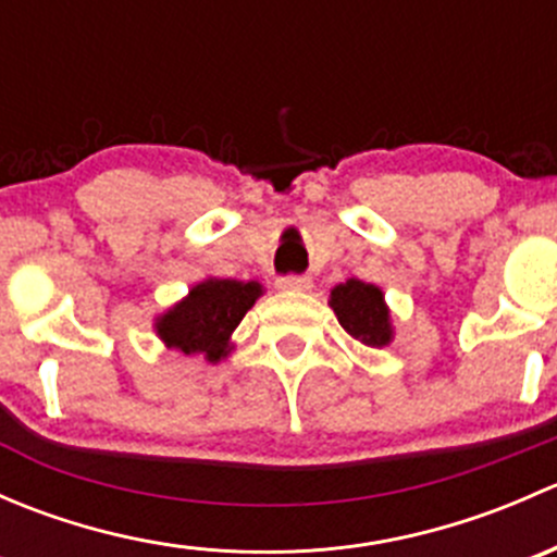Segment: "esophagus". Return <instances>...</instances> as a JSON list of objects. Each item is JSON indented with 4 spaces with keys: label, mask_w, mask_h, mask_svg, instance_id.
Masks as SVG:
<instances>
[{
    "label": "esophagus",
    "mask_w": 557,
    "mask_h": 557,
    "mask_svg": "<svg viewBox=\"0 0 557 557\" xmlns=\"http://www.w3.org/2000/svg\"><path fill=\"white\" fill-rule=\"evenodd\" d=\"M277 288L280 290H310L312 280L301 277V274H285V277H277Z\"/></svg>",
    "instance_id": "obj_1"
}]
</instances>
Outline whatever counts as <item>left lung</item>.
Instances as JSON below:
<instances>
[{"instance_id":"left-lung-1","label":"left lung","mask_w":557,"mask_h":557,"mask_svg":"<svg viewBox=\"0 0 557 557\" xmlns=\"http://www.w3.org/2000/svg\"><path fill=\"white\" fill-rule=\"evenodd\" d=\"M329 305L342 329L361 345L387 347L396 336L391 307L385 305V294L377 285L350 277L331 290Z\"/></svg>"}]
</instances>
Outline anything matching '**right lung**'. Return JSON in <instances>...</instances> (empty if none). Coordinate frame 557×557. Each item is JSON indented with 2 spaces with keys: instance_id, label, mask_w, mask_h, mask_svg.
Instances as JSON below:
<instances>
[{
  "instance_id": "add662e5",
  "label": "right lung",
  "mask_w": 557,
  "mask_h": 557,
  "mask_svg": "<svg viewBox=\"0 0 557 557\" xmlns=\"http://www.w3.org/2000/svg\"><path fill=\"white\" fill-rule=\"evenodd\" d=\"M261 296L258 280L205 277L156 318L153 331L166 350L221 363L234 350L232 334Z\"/></svg>"
}]
</instances>
